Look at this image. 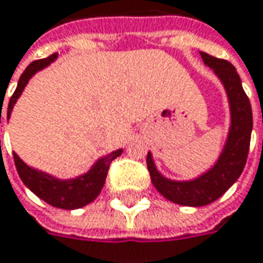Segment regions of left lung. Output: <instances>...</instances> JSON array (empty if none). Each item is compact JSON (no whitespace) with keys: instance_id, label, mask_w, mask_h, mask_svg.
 <instances>
[{"instance_id":"8db88e82","label":"left lung","mask_w":263,"mask_h":263,"mask_svg":"<svg viewBox=\"0 0 263 263\" xmlns=\"http://www.w3.org/2000/svg\"><path fill=\"white\" fill-rule=\"evenodd\" d=\"M203 63L214 70L226 90L230 125L226 143L217 158L215 164L188 180H175L165 178L155 165L154 156L147 152V170L151 179L159 194L167 200L182 206H204L215 202L241 176L250 149V137L253 129L251 105L236 69L226 60L215 59L206 52H200Z\"/></svg>"}]
</instances>
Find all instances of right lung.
Returning a JSON list of instances; mask_svg holds the SVG:
<instances>
[{
    "label": "right lung",
    "instance_id": "1",
    "mask_svg": "<svg viewBox=\"0 0 263 263\" xmlns=\"http://www.w3.org/2000/svg\"><path fill=\"white\" fill-rule=\"evenodd\" d=\"M59 54H52L43 60L33 61L21 75L17 87L13 93L7 108V119H10L12 116L13 107L17 102V99L21 98L24 88L27 87L28 81L36 75L39 70L48 67L51 63L57 60ZM1 119V111H0ZM1 122V120H0ZM123 149H117L108 155L101 156L99 159H96V162L90 167L88 172H85L83 175L72 178V179H60L55 178L46 172L37 170L34 167L25 164L17 154H13L14 158V165L16 170L21 176L22 182L36 194L37 197H40L43 202H46L51 206L61 208V209H78L83 208L85 204L91 203L101 193L105 179H107L108 168L112 159H116L117 156L122 155Z\"/></svg>",
    "mask_w": 263,
    "mask_h": 263
}]
</instances>
